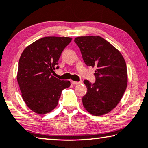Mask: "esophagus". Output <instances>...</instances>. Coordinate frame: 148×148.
I'll use <instances>...</instances> for the list:
<instances>
[{"mask_svg":"<svg viewBox=\"0 0 148 148\" xmlns=\"http://www.w3.org/2000/svg\"><path fill=\"white\" fill-rule=\"evenodd\" d=\"M72 84H74V85H77V84H82V81H79V82L72 81Z\"/></svg>","mask_w":148,"mask_h":148,"instance_id":"obj_1","label":"esophagus"}]
</instances>
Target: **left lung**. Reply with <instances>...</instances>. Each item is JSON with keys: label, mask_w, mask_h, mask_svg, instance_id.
<instances>
[{"label": "left lung", "mask_w": 148, "mask_h": 148, "mask_svg": "<svg viewBox=\"0 0 148 148\" xmlns=\"http://www.w3.org/2000/svg\"><path fill=\"white\" fill-rule=\"evenodd\" d=\"M88 66L95 67L96 80H84L87 93L84 108L94 116L103 115L119 103L127 87V68L118 49L99 36H81L74 39Z\"/></svg>", "instance_id": "1"}]
</instances>
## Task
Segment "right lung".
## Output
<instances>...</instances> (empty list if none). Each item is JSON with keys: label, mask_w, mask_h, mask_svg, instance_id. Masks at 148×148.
I'll return each instance as SVG.
<instances>
[{"label": "right lung", "mask_w": 148, "mask_h": 148, "mask_svg": "<svg viewBox=\"0 0 148 148\" xmlns=\"http://www.w3.org/2000/svg\"><path fill=\"white\" fill-rule=\"evenodd\" d=\"M72 41L69 37H45L30 44L20 56L17 81L25 103L36 113L45 114L57 106L62 91L70 81L53 76V70L64 48Z\"/></svg>", "instance_id": "right-lung-1"}]
</instances>
